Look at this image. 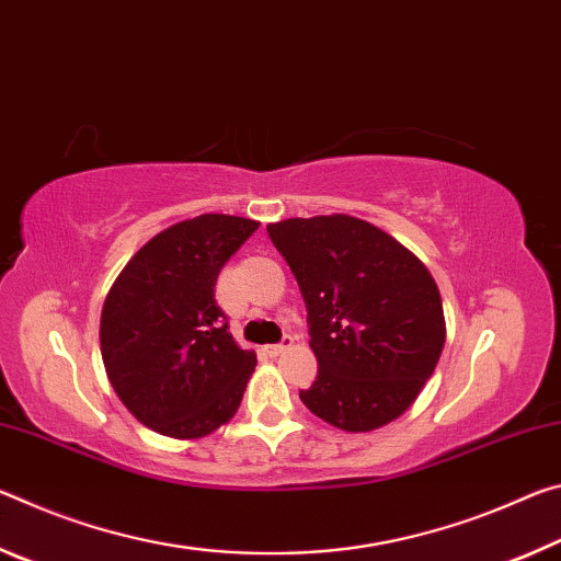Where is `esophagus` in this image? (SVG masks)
Returning a JSON list of instances; mask_svg holds the SVG:
<instances>
[{"mask_svg":"<svg viewBox=\"0 0 561 561\" xmlns=\"http://www.w3.org/2000/svg\"><path fill=\"white\" fill-rule=\"evenodd\" d=\"M290 345H293V335H283V341H280V343L265 345V347H263V351H265V355H271V357H278V355H283V353H286Z\"/></svg>","mask_w":561,"mask_h":561,"instance_id":"esophagus-1","label":"esophagus"}]
</instances>
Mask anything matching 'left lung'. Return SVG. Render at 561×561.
<instances>
[{
  "mask_svg": "<svg viewBox=\"0 0 561 561\" xmlns=\"http://www.w3.org/2000/svg\"><path fill=\"white\" fill-rule=\"evenodd\" d=\"M268 236L308 310L316 382L300 400L345 433L400 417L435 373L445 345L433 275L405 245L353 216L288 218Z\"/></svg>",
  "mask_w": 561,
  "mask_h": 561,
  "instance_id": "left-lung-1",
  "label": "left lung"
}]
</instances>
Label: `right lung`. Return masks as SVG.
<instances>
[{
	"instance_id": "1",
	"label": "right lung",
	"mask_w": 561,
	"mask_h": 561,
	"mask_svg": "<svg viewBox=\"0 0 561 561\" xmlns=\"http://www.w3.org/2000/svg\"><path fill=\"white\" fill-rule=\"evenodd\" d=\"M259 220L204 214L153 236L101 310V357L118 400L156 433L210 435L236 415L255 353L241 351L216 302L220 268Z\"/></svg>"
}]
</instances>
